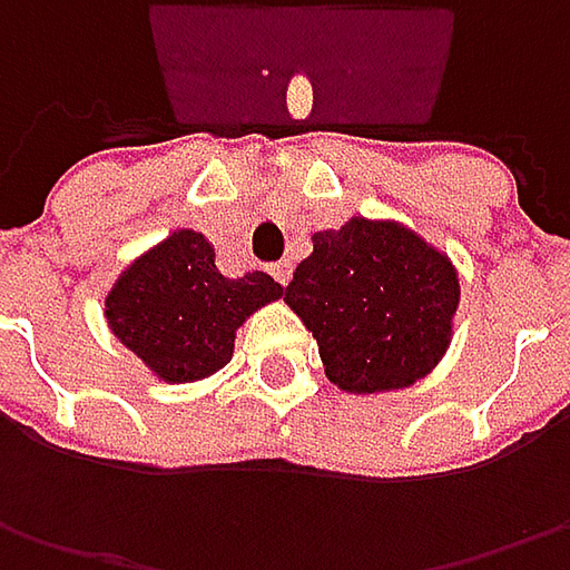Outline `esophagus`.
I'll use <instances>...</instances> for the list:
<instances>
[{
    "mask_svg": "<svg viewBox=\"0 0 570 570\" xmlns=\"http://www.w3.org/2000/svg\"><path fill=\"white\" fill-rule=\"evenodd\" d=\"M292 269H295V266H292L288 259H282V263H275V266H273L275 282H278V285H288V278H292Z\"/></svg>",
    "mask_w": 570,
    "mask_h": 570,
    "instance_id": "obj_1",
    "label": "esophagus"
}]
</instances>
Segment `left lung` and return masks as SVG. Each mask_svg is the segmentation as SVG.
<instances>
[{"mask_svg":"<svg viewBox=\"0 0 570 570\" xmlns=\"http://www.w3.org/2000/svg\"><path fill=\"white\" fill-rule=\"evenodd\" d=\"M285 304L314 333L330 383L345 393H390L444 358L460 307V273L422 234L390 218L352 215L317 230Z\"/></svg>","mask_w":570,"mask_h":570,"instance_id":"8db88e82","label":"left lung"}]
</instances>
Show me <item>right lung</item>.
Returning a JSON list of instances; mask_svg holds the SVG:
<instances>
[{"label": "right lung", "mask_w": 570, "mask_h": 570, "mask_svg": "<svg viewBox=\"0 0 570 570\" xmlns=\"http://www.w3.org/2000/svg\"><path fill=\"white\" fill-rule=\"evenodd\" d=\"M282 295L273 275H222L206 234L180 228L122 269L104 317L158 381L193 383L222 371L237 330Z\"/></svg>", "instance_id": "obj_1"}]
</instances>
